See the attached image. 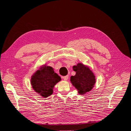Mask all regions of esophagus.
Segmentation results:
<instances>
[{
    "instance_id": "obj_1",
    "label": "esophagus",
    "mask_w": 131,
    "mask_h": 131,
    "mask_svg": "<svg viewBox=\"0 0 131 131\" xmlns=\"http://www.w3.org/2000/svg\"><path fill=\"white\" fill-rule=\"evenodd\" d=\"M68 75H67V76H65V77H63V79H64V80H65V81H67V80H68Z\"/></svg>"
}]
</instances>
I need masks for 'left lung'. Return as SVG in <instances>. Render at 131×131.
<instances>
[{"label":"left lung","mask_w":131,"mask_h":131,"mask_svg":"<svg viewBox=\"0 0 131 131\" xmlns=\"http://www.w3.org/2000/svg\"><path fill=\"white\" fill-rule=\"evenodd\" d=\"M73 69L76 74L71 77L70 80L79 94H85L92 90L96 83V77L89 67L82 63H79L73 67Z\"/></svg>","instance_id":"1"}]
</instances>
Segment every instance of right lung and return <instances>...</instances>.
<instances>
[{"label":"right lung","instance_id":"add662e5","mask_svg":"<svg viewBox=\"0 0 131 131\" xmlns=\"http://www.w3.org/2000/svg\"><path fill=\"white\" fill-rule=\"evenodd\" d=\"M61 80V77L54 72L52 67L45 64L32 75L30 84L35 92L42 98H47L53 93L54 86Z\"/></svg>","mask_w":131,"mask_h":131}]
</instances>
